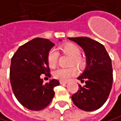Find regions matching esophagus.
Listing matches in <instances>:
<instances>
[{
    "label": "esophagus",
    "instance_id": "34e87169",
    "mask_svg": "<svg viewBox=\"0 0 121 121\" xmlns=\"http://www.w3.org/2000/svg\"><path fill=\"white\" fill-rule=\"evenodd\" d=\"M67 82H62V81H60V84H62V85H64V84H67Z\"/></svg>",
    "mask_w": 121,
    "mask_h": 121
}]
</instances>
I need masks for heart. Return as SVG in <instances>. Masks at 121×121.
Returning a JSON list of instances; mask_svg holds the SVG:
<instances>
[{
	"label": "heart",
	"instance_id": "obj_1",
	"mask_svg": "<svg viewBox=\"0 0 121 121\" xmlns=\"http://www.w3.org/2000/svg\"><path fill=\"white\" fill-rule=\"evenodd\" d=\"M60 50L62 53L71 57V64H74L79 68H83L85 65L84 59L79 55L81 50L79 47L74 43H66L61 46ZM58 54L55 49H52L47 54V62L50 68H54L57 64ZM77 74V70L75 67H69L67 69L59 68L56 69L53 75L54 77L62 82H67L70 78L74 77Z\"/></svg>",
	"mask_w": 121,
	"mask_h": 121
}]
</instances>
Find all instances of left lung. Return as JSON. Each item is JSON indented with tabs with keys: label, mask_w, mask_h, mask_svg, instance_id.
<instances>
[{
	"label": "left lung",
	"mask_w": 121,
	"mask_h": 121,
	"mask_svg": "<svg viewBox=\"0 0 121 121\" xmlns=\"http://www.w3.org/2000/svg\"><path fill=\"white\" fill-rule=\"evenodd\" d=\"M84 50L86 68L77 77L86 84L72 96L74 105L85 111L100 108L107 101L113 84L111 59L104 46L89 37H69Z\"/></svg>",
	"instance_id": "left-lung-1"
}]
</instances>
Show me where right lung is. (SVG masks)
<instances>
[{"mask_svg": "<svg viewBox=\"0 0 121 121\" xmlns=\"http://www.w3.org/2000/svg\"><path fill=\"white\" fill-rule=\"evenodd\" d=\"M54 46L50 40L37 37L20 46L11 59L12 89L17 101L27 109L40 111L46 108L54 98V87L59 85L56 79L44 84L40 77H51L47 54Z\"/></svg>", "mask_w": 121, "mask_h": 121, "instance_id": "add662e5", "label": "right lung"}]
</instances>
